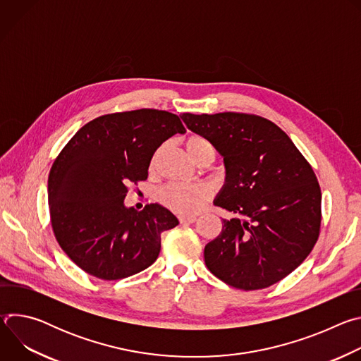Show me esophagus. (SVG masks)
<instances>
[{
  "mask_svg": "<svg viewBox=\"0 0 361 361\" xmlns=\"http://www.w3.org/2000/svg\"><path fill=\"white\" fill-rule=\"evenodd\" d=\"M178 220L181 224H185V223H194L197 220V217L195 216H180Z\"/></svg>",
  "mask_w": 361,
  "mask_h": 361,
  "instance_id": "34e87169",
  "label": "esophagus"
}]
</instances>
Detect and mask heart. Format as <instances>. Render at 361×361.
I'll return each mask as SVG.
<instances>
[{
  "instance_id": "obj_1",
  "label": "heart",
  "mask_w": 361,
  "mask_h": 361,
  "mask_svg": "<svg viewBox=\"0 0 361 361\" xmlns=\"http://www.w3.org/2000/svg\"><path fill=\"white\" fill-rule=\"evenodd\" d=\"M184 145L191 159L195 161L207 151H214L212 142L207 138L197 134L187 137L184 141ZM160 154H161V148L154 152L149 163L151 170L157 167ZM210 195H212L210 188L201 183L198 184L170 183L159 191V201L164 205V207L170 209L174 213L190 216V214H195L202 207L204 202L210 198Z\"/></svg>"
}]
</instances>
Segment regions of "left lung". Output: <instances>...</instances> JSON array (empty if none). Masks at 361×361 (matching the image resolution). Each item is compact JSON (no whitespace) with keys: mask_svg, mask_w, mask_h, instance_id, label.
<instances>
[{"mask_svg":"<svg viewBox=\"0 0 361 361\" xmlns=\"http://www.w3.org/2000/svg\"><path fill=\"white\" fill-rule=\"evenodd\" d=\"M224 157L214 204L235 214L204 248L207 269L240 290L270 287L312 252L322 224L317 177L290 137L255 114L180 116Z\"/></svg>","mask_w":361,"mask_h":361,"instance_id":"obj_1","label":"left lung"}]
</instances>
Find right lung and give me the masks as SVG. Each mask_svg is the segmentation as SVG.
<instances>
[{"instance_id": "add662e5", "label": "right lung", "mask_w": 361, "mask_h": 361, "mask_svg": "<svg viewBox=\"0 0 361 361\" xmlns=\"http://www.w3.org/2000/svg\"><path fill=\"white\" fill-rule=\"evenodd\" d=\"M177 133H185L178 116L141 109L94 118L61 149L48 176L49 217L60 247L81 270L114 281L157 260L161 233L177 217L157 202L126 209L124 198Z\"/></svg>"}]
</instances>
